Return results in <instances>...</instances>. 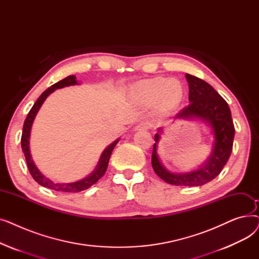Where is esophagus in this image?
Masks as SVG:
<instances>
[{"instance_id": "esophagus-1", "label": "esophagus", "mask_w": 259, "mask_h": 259, "mask_svg": "<svg viewBox=\"0 0 259 259\" xmlns=\"http://www.w3.org/2000/svg\"><path fill=\"white\" fill-rule=\"evenodd\" d=\"M150 124H149L148 121H142V122H140V124L135 127V130H148L149 128H150Z\"/></svg>"}]
</instances>
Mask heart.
<instances>
[{"mask_svg": "<svg viewBox=\"0 0 259 259\" xmlns=\"http://www.w3.org/2000/svg\"><path fill=\"white\" fill-rule=\"evenodd\" d=\"M131 97L141 105H151L157 102L162 111H171L182 103L184 87L178 79L154 77L133 85Z\"/></svg>", "mask_w": 259, "mask_h": 259, "instance_id": "obj_1", "label": "heart"}]
</instances>
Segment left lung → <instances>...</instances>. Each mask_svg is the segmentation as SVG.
I'll return each mask as SVG.
<instances>
[{
	"mask_svg": "<svg viewBox=\"0 0 259 259\" xmlns=\"http://www.w3.org/2000/svg\"><path fill=\"white\" fill-rule=\"evenodd\" d=\"M189 85V106L178 113L175 119L200 120L209 127L213 138L212 151L208 159L197 169L189 172H172L159 159L158 143L162 128L157 129L152 152V167L154 172L166 183L174 186H202L219 175L232 152L235 129L230 108L211 85L191 74H186ZM174 122V121H173Z\"/></svg>",
	"mask_w": 259,
	"mask_h": 259,
	"instance_id": "obj_1",
	"label": "left lung"
}]
</instances>
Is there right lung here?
<instances>
[{"label":"right lung","mask_w":259,"mask_h":259,"mask_svg":"<svg viewBox=\"0 0 259 259\" xmlns=\"http://www.w3.org/2000/svg\"><path fill=\"white\" fill-rule=\"evenodd\" d=\"M74 85H79L77 83L75 75H69V76L65 77L64 79L58 81V83H56L54 85H52L51 87H49L47 90H45L42 94H40V97L36 100V102L34 103L32 108L30 109L28 115H27V117L24 121L23 133H22V139H21L22 150L24 152L27 166H28L29 172L33 178V180L37 184H39L40 186H43V187L48 188V189H51V190H54V191L63 192V193H77V192L83 191V190H86V189L90 188L92 185L97 183L102 178V176L105 174V172L107 170V167H108L109 159H110V156H111V153L113 151L114 147L116 146V144L119 141V139H117L112 144L109 145L103 151V153L101 154V157L98 161V165H97V167L94 168V170L88 176H86L85 179L79 180L77 182H73V183H56V182L49 180L47 176H45L42 172L38 170V168L35 165V162L32 159V156H31V153H30V147H29L31 127H32V124H33V120L35 118V115L37 114L39 108L42 107L45 100L48 98V95H50L54 90L61 89V88H64V87H68V86H74Z\"/></svg>","instance_id":"obj_1"}]
</instances>
